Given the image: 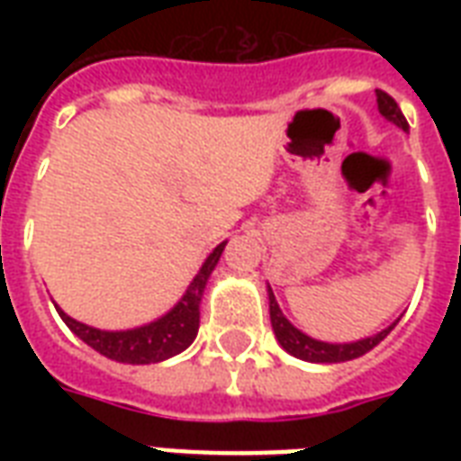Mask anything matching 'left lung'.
I'll list each match as a JSON object with an SVG mask.
<instances>
[{
    "mask_svg": "<svg viewBox=\"0 0 461 461\" xmlns=\"http://www.w3.org/2000/svg\"><path fill=\"white\" fill-rule=\"evenodd\" d=\"M375 100H378V112L390 122V124L400 126L402 131H409V124L402 110L397 107L393 97L383 93V90H375ZM267 302H270V322H273V332L277 337V342L282 344V349L289 351L292 357L302 358V361H311V364H342V361H351V358H358L368 354L373 347H378L383 339H385L393 328L400 322V318L387 325L385 330H380L375 335L364 337V339H357V342H322V339H315V337L306 335L299 328H294L292 322L285 318V313L280 311V303L275 299L273 289L267 285Z\"/></svg>",
    "mask_w": 461,
    "mask_h": 461,
    "instance_id": "obj_1",
    "label": "left lung"
}]
</instances>
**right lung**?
<instances>
[{
	"instance_id": "right-lung-1",
	"label": "right lung",
	"mask_w": 461,
	"mask_h": 461,
	"mask_svg": "<svg viewBox=\"0 0 461 461\" xmlns=\"http://www.w3.org/2000/svg\"><path fill=\"white\" fill-rule=\"evenodd\" d=\"M227 241L212 249L205 263L201 266L191 285L186 287L184 296L174 303L165 315H159L155 321L129 330H100L86 322L76 321L67 315L57 303V313L61 321L67 322L68 330L78 339L100 351L103 357L119 361V364H159L165 358H172L191 347V342L198 335V322H201V299L208 285L210 275L215 270L217 260L222 256Z\"/></svg>"
}]
</instances>
